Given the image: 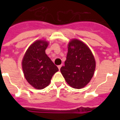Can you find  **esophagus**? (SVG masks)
<instances>
[{"label": "esophagus", "mask_w": 120, "mask_h": 120, "mask_svg": "<svg viewBox=\"0 0 120 120\" xmlns=\"http://www.w3.org/2000/svg\"><path fill=\"white\" fill-rule=\"evenodd\" d=\"M61 67H62V65H58V70H60V68H61Z\"/></svg>", "instance_id": "34e87169"}]
</instances>
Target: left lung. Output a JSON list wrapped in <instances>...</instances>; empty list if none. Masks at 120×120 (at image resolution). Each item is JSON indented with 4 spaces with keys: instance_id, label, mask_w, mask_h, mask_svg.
I'll list each match as a JSON object with an SVG mask.
<instances>
[{
    "instance_id": "8db88e82",
    "label": "left lung",
    "mask_w": 120,
    "mask_h": 120,
    "mask_svg": "<svg viewBox=\"0 0 120 120\" xmlns=\"http://www.w3.org/2000/svg\"><path fill=\"white\" fill-rule=\"evenodd\" d=\"M95 68V57L88 45L77 38L70 40L65 66L60 68L68 85L77 89L84 88L92 79Z\"/></svg>"
}]
</instances>
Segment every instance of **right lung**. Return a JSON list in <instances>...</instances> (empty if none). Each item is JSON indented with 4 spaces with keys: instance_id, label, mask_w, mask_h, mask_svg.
Here are the masks:
<instances>
[{
    "instance_id": "obj_1",
    "label": "right lung",
    "mask_w": 120,
    "mask_h": 120,
    "mask_svg": "<svg viewBox=\"0 0 120 120\" xmlns=\"http://www.w3.org/2000/svg\"><path fill=\"white\" fill-rule=\"evenodd\" d=\"M49 44L45 40L35 41L27 49L22 58L24 77L35 89L41 90L49 86L53 75L58 71L57 67L45 53Z\"/></svg>"
}]
</instances>
